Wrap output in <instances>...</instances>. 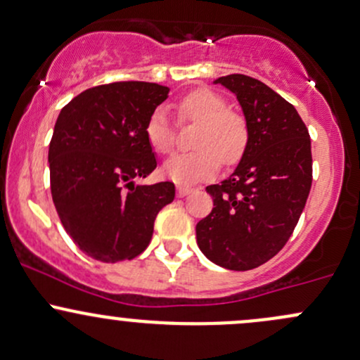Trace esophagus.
Listing matches in <instances>:
<instances>
[{
  "label": "esophagus",
  "mask_w": 360,
  "mask_h": 360,
  "mask_svg": "<svg viewBox=\"0 0 360 360\" xmlns=\"http://www.w3.org/2000/svg\"><path fill=\"white\" fill-rule=\"evenodd\" d=\"M191 192H192V188H188V187H179V188H176V195H179V197L188 195Z\"/></svg>",
  "instance_id": "1"
}]
</instances>
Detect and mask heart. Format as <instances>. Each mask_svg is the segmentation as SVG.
Here are the masks:
<instances>
[{
	"instance_id": "heart-1",
	"label": "heart",
	"mask_w": 360,
	"mask_h": 360,
	"mask_svg": "<svg viewBox=\"0 0 360 360\" xmlns=\"http://www.w3.org/2000/svg\"><path fill=\"white\" fill-rule=\"evenodd\" d=\"M181 118L200 123L195 148L191 154H175L163 165V175L176 185H194L210 180L225 165L240 161L249 144V129L242 115L228 110V103L207 89L191 92L180 103ZM146 137L156 153L173 149V125L163 108L153 111Z\"/></svg>"
}]
</instances>
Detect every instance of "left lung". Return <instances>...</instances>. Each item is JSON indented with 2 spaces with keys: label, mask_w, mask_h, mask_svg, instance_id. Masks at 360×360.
<instances>
[{
  "label": "left lung",
  "mask_w": 360,
  "mask_h": 360,
  "mask_svg": "<svg viewBox=\"0 0 360 360\" xmlns=\"http://www.w3.org/2000/svg\"><path fill=\"white\" fill-rule=\"evenodd\" d=\"M237 96L249 129L240 163L210 185L212 211L195 226L197 245L214 264L247 271L276 256L302 214L312 184L311 139L295 108L252 77H219Z\"/></svg>",
  "instance_id": "obj_1"
}]
</instances>
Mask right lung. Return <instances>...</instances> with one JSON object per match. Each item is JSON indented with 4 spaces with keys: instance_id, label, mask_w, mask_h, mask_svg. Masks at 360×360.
<instances>
[{
    "instance_id": "right-lung-1",
    "label": "right lung",
    "mask_w": 360,
    "mask_h": 360,
    "mask_svg": "<svg viewBox=\"0 0 360 360\" xmlns=\"http://www.w3.org/2000/svg\"><path fill=\"white\" fill-rule=\"evenodd\" d=\"M169 89L115 82L80 92L58 115L49 142L53 202L72 240L101 262L144 252L154 219L175 199V185H137L158 161L146 137Z\"/></svg>"
}]
</instances>
